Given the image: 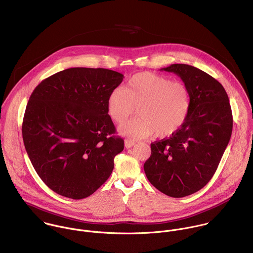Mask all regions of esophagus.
Segmentation results:
<instances>
[{
	"label": "esophagus",
	"instance_id": "esophagus-1",
	"mask_svg": "<svg viewBox=\"0 0 253 253\" xmlns=\"http://www.w3.org/2000/svg\"><path fill=\"white\" fill-rule=\"evenodd\" d=\"M135 145V142L133 141V140H129V139H126V141H125V146L126 147V148H131L132 146H134Z\"/></svg>",
	"mask_w": 253,
	"mask_h": 253
}]
</instances>
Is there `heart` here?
I'll use <instances>...</instances> for the list:
<instances>
[{
	"label": "heart",
	"mask_w": 253,
	"mask_h": 253,
	"mask_svg": "<svg viewBox=\"0 0 253 253\" xmlns=\"http://www.w3.org/2000/svg\"><path fill=\"white\" fill-rule=\"evenodd\" d=\"M137 108L138 116L119 127V132L131 139L155 134L163 138L176 132L184 124L190 110L188 88L163 76L140 73L133 76L126 88L111 91L107 111L117 124L124 123Z\"/></svg>",
	"instance_id": "heart-1"
}]
</instances>
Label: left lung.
<instances>
[{"mask_svg":"<svg viewBox=\"0 0 253 253\" xmlns=\"http://www.w3.org/2000/svg\"><path fill=\"white\" fill-rule=\"evenodd\" d=\"M161 71L175 74L188 88L190 110L176 132L151 143L144 171L161 192L184 197L214 175L232 135L233 115L225 88L205 72L184 64Z\"/></svg>","mask_w":253,"mask_h":253,"instance_id":"obj_1","label":"left lung"}]
</instances>
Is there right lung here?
I'll return each mask as SVG.
<instances>
[{
	"label": "right lung",
	"mask_w": 253,
	"mask_h": 253,
	"mask_svg": "<svg viewBox=\"0 0 253 253\" xmlns=\"http://www.w3.org/2000/svg\"><path fill=\"white\" fill-rule=\"evenodd\" d=\"M124 76L107 69L71 68L44 80L26 106L22 137L40 178L56 193L83 199L111 175L124 139L107 100Z\"/></svg>",
	"instance_id": "add662e5"
}]
</instances>
